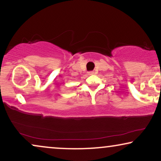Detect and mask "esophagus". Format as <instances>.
I'll return each instance as SVG.
<instances>
[{"label":"esophagus","instance_id":"1","mask_svg":"<svg viewBox=\"0 0 161 161\" xmlns=\"http://www.w3.org/2000/svg\"><path fill=\"white\" fill-rule=\"evenodd\" d=\"M93 74H94V72H92V71L88 72V75H93Z\"/></svg>","mask_w":161,"mask_h":161}]
</instances>
